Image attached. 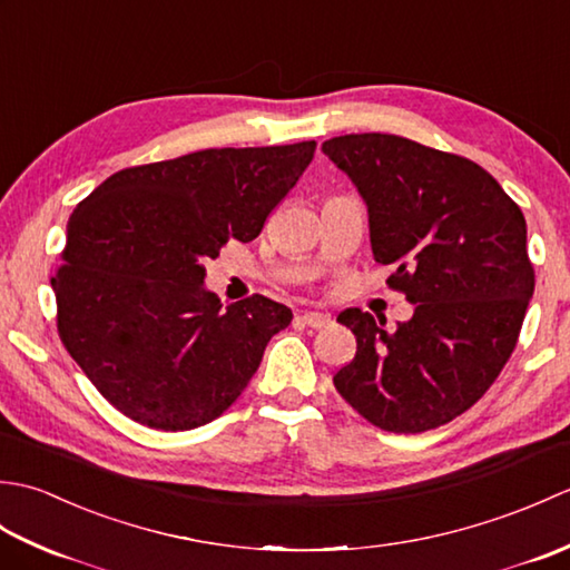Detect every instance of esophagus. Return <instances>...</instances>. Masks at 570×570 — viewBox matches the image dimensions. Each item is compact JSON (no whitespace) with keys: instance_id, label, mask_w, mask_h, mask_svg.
<instances>
[{"instance_id":"34e87169","label":"esophagus","mask_w":570,"mask_h":570,"mask_svg":"<svg viewBox=\"0 0 570 570\" xmlns=\"http://www.w3.org/2000/svg\"><path fill=\"white\" fill-rule=\"evenodd\" d=\"M301 321H304V325H308V328H313V331H321V328H325V325H331L328 316H323V313H313V311L304 313Z\"/></svg>"}]
</instances>
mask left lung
<instances>
[{"instance_id":"left-lung-1","label":"left lung","mask_w":570,"mask_h":570,"mask_svg":"<svg viewBox=\"0 0 570 570\" xmlns=\"http://www.w3.org/2000/svg\"><path fill=\"white\" fill-rule=\"evenodd\" d=\"M367 203L372 254L386 284L414 304L396 328L360 308L337 321L357 353L335 390L360 416L394 433L439 429L500 377L534 294L519 205L465 156L396 135L323 141Z\"/></svg>"}]
</instances>
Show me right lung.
Here are the masks:
<instances>
[{
    "label": "right lung",
    "mask_w": 570,
    "mask_h": 570,
    "mask_svg": "<svg viewBox=\"0 0 570 570\" xmlns=\"http://www.w3.org/2000/svg\"><path fill=\"white\" fill-rule=\"evenodd\" d=\"M313 151L316 141L203 149L122 168L78 203L51 278L56 325L117 411L188 431L245 392L292 308L259 294L223 308L203 264L262 233Z\"/></svg>",
    "instance_id": "1"
}]
</instances>
